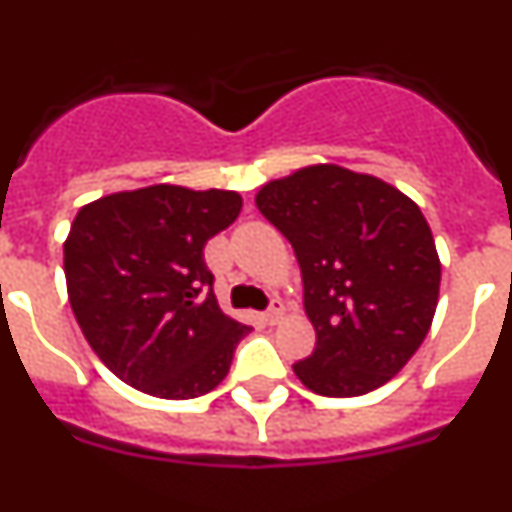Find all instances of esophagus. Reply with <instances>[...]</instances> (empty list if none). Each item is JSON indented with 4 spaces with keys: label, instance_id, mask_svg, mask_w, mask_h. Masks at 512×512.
Masks as SVG:
<instances>
[{
    "label": "esophagus",
    "instance_id": "esophagus-1",
    "mask_svg": "<svg viewBox=\"0 0 512 512\" xmlns=\"http://www.w3.org/2000/svg\"><path fill=\"white\" fill-rule=\"evenodd\" d=\"M282 318H284L282 300H271V307H269V310H266V323L277 325Z\"/></svg>",
    "mask_w": 512,
    "mask_h": 512
}]
</instances>
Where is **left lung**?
I'll return each mask as SVG.
<instances>
[{"label":"left lung","instance_id":"1","mask_svg":"<svg viewBox=\"0 0 512 512\" xmlns=\"http://www.w3.org/2000/svg\"><path fill=\"white\" fill-rule=\"evenodd\" d=\"M256 207L292 243L315 351L297 379L325 397L390 382L431 330L441 259L408 194L372 174L312 164L271 179Z\"/></svg>","mask_w":512,"mask_h":512}]
</instances>
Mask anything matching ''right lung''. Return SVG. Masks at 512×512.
<instances>
[{"label": "right lung", "mask_w": 512, "mask_h": 512, "mask_svg": "<svg viewBox=\"0 0 512 512\" xmlns=\"http://www.w3.org/2000/svg\"><path fill=\"white\" fill-rule=\"evenodd\" d=\"M241 205L230 189L153 184L76 212L63 241L66 292L81 333L117 379L161 400H192L228 377L251 328L220 310L202 248Z\"/></svg>", "instance_id": "obj_1"}]
</instances>
